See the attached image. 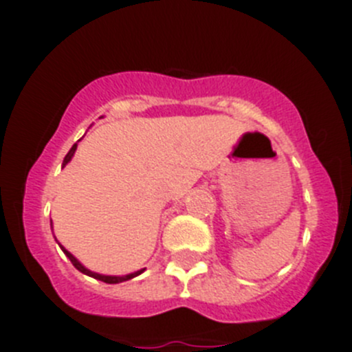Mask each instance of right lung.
<instances>
[{"label":"right lung","mask_w":352,"mask_h":352,"mask_svg":"<svg viewBox=\"0 0 352 352\" xmlns=\"http://www.w3.org/2000/svg\"><path fill=\"white\" fill-rule=\"evenodd\" d=\"M79 142H81V140H79ZM76 148H78V143H74V145H72V148H70V151H69V154L65 155V159H63V166H65V164L69 163L70 159H72V155H74ZM62 250H63V253H65V255L69 256V261L72 262V265H74V267L78 269V271H81V273L87 274V276H91V278H96V280H100V282H104V283H120V282H127V280H131V278H134V276H138V274H142L143 271H145V269H140V271H134V273L125 274V276H106V274L94 273V271H90V269L85 267V265L81 264V262H79L78 258H76V256L72 255V253L67 252V250L63 248V246H62Z\"/></svg>","instance_id":"right-lung-1"}]
</instances>
